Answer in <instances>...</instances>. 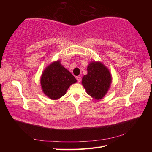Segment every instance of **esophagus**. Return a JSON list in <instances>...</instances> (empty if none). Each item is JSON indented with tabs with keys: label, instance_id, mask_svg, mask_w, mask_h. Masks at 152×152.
<instances>
[{
	"label": "esophagus",
	"instance_id": "esophagus-1",
	"mask_svg": "<svg viewBox=\"0 0 152 152\" xmlns=\"http://www.w3.org/2000/svg\"><path fill=\"white\" fill-rule=\"evenodd\" d=\"M76 79H77V80H78V82L80 83V82H81V80H82V78H81V77L80 76H77L76 77Z\"/></svg>",
	"mask_w": 152,
	"mask_h": 152
}]
</instances>
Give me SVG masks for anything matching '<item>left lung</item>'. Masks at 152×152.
<instances>
[{
  "mask_svg": "<svg viewBox=\"0 0 152 152\" xmlns=\"http://www.w3.org/2000/svg\"><path fill=\"white\" fill-rule=\"evenodd\" d=\"M87 69L88 74L83 76L82 85L91 97L101 99L107 93L111 85V74L101 62L92 61Z\"/></svg>",
  "mask_w": 152,
  "mask_h": 152,
  "instance_id": "obj_1",
  "label": "left lung"
}]
</instances>
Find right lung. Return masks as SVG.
Returning a JSON list of instances; mask_svg holds the SVG:
<instances>
[{"label": "right lung", "instance_id": "obj_1", "mask_svg": "<svg viewBox=\"0 0 152 152\" xmlns=\"http://www.w3.org/2000/svg\"><path fill=\"white\" fill-rule=\"evenodd\" d=\"M76 82L74 76L61 65L60 61H54L47 66L40 79L44 93L53 100H57L65 95L69 87Z\"/></svg>", "mask_w": 152, "mask_h": 152}]
</instances>
